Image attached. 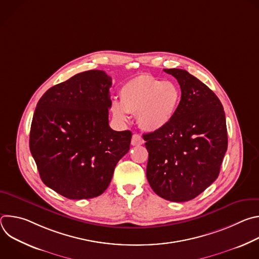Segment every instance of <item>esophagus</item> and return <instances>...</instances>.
Masks as SVG:
<instances>
[{
  "label": "esophagus",
  "instance_id": "34e87169",
  "mask_svg": "<svg viewBox=\"0 0 259 259\" xmlns=\"http://www.w3.org/2000/svg\"><path fill=\"white\" fill-rule=\"evenodd\" d=\"M143 139L139 134H133L132 139H131V144L132 145H141L143 144Z\"/></svg>",
  "mask_w": 259,
  "mask_h": 259
}]
</instances>
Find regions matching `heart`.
Instances as JSON below:
<instances>
[{
	"instance_id": "obj_1",
	"label": "heart",
	"mask_w": 259,
	"mask_h": 259,
	"mask_svg": "<svg viewBox=\"0 0 259 259\" xmlns=\"http://www.w3.org/2000/svg\"><path fill=\"white\" fill-rule=\"evenodd\" d=\"M180 101L181 90L177 84L142 75L122 86L120 101L114 100L110 108L119 122H127L128 113H132L143 130L158 131L172 121Z\"/></svg>"
}]
</instances>
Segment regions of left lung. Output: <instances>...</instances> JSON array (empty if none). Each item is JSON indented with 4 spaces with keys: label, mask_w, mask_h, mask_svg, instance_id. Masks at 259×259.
I'll list each match as a JSON object with an SVG mask.
<instances>
[{
    "label": "left lung",
    "mask_w": 259,
    "mask_h": 259,
    "mask_svg": "<svg viewBox=\"0 0 259 259\" xmlns=\"http://www.w3.org/2000/svg\"><path fill=\"white\" fill-rule=\"evenodd\" d=\"M180 85L181 101L163 129L143 134L146 177L153 191L172 202L195 199L216 180L228 150L224 106L215 93L184 69H164Z\"/></svg>",
    "instance_id": "left-lung-1"
}]
</instances>
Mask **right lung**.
<instances>
[{
	"instance_id": "right-lung-1",
	"label": "right lung",
	"mask_w": 259,
	"mask_h": 259,
	"mask_svg": "<svg viewBox=\"0 0 259 259\" xmlns=\"http://www.w3.org/2000/svg\"><path fill=\"white\" fill-rule=\"evenodd\" d=\"M112 79L87 70L47 90L36 104L29 150L46 186L70 200L100 196L132 133L108 125Z\"/></svg>"
}]
</instances>
